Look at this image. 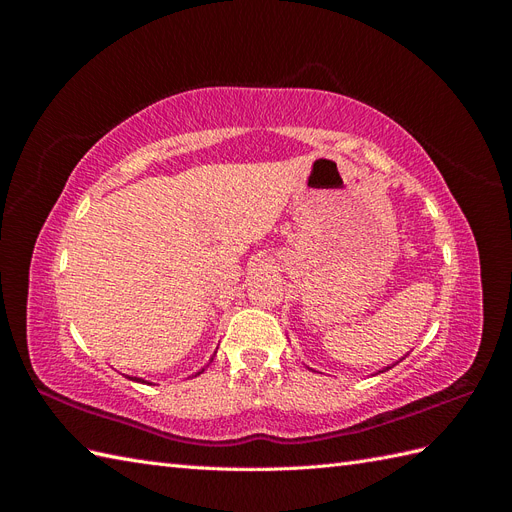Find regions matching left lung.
<instances>
[{
	"label": "left lung",
	"mask_w": 512,
	"mask_h": 512,
	"mask_svg": "<svg viewBox=\"0 0 512 512\" xmlns=\"http://www.w3.org/2000/svg\"><path fill=\"white\" fill-rule=\"evenodd\" d=\"M399 361H404V359H399ZM399 361H397V363H399ZM391 367H393V365H391ZM391 367H386V369H391ZM386 369H382V371H386ZM382 371H380V374H382Z\"/></svg>",
	"instance_id": "8db88e82"
}]
</instances>
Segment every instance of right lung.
Here are the masks:
<instances>
[{
    "label": "right lung",
    "instance_id": "1",
    "mask_svg": "<svg viewBox=\"0 0 512 512\" xmlns=\"http://www.w3.org/2000/svg\"><path fill=\"white\" fill-rule=\"evenodd\" d=\"M211 361H213V359H211ZM203 371H205V367H203V369H200V371H198V374H196V376H200V374H203ZM128 378H130V380H134V382H145V380H143V378H132V376H128ZM192 378H194V376H192ZM147 384H149V382H147Z\"/></svg>",
    "mask_w": 512,
    "mask_h": 512
}]
</instances>
